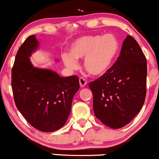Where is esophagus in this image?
<instances>
[{"mask_svg": "<svg viewBox=\"0 0 159 159\" xmlns=\"http://www.w3.org/2000/svg\"><path fill=\"white\" fill-rule=\"evenodd\" d=\"M79 83H80V86L81 87H84L86 84H87V80L85 79L84 78H79Z\"/></svg>", "mask_w": 159, "mask_h": 159, "instance_id": "34e87169", "label": "esophagus"}]
</instances>
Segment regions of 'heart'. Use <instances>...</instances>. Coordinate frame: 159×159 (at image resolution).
Wrapping results in <instances>:
<instances>
[{"label": "heart", "instance_id": "heart-1", "mask_svg": "<svg viewBox=\"0 0 159 159\" xmlns=\"http://www.w3.org/2000/svg\"><path fill=\"white\" fill-rule=\"evenodd\" d=\"M120 49L118 38L112 34L103 36H83L72 42L70 54L64 53L62 59L69 69L78 67L77 59L84 58V66L91 75H104L113 65Z\"/></svg>", "mask_w": 159, "mask_h": 159}]
</instances>
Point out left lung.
Returning <instances> with one entry per match:
<instances>
[{
  "label": "left lung",
  "mask_w": 159,
  "mask_h": 159,
  "mask_svg": "<svg viewBox=\"0 0 159 159\" xmlns=\"http://www.w3.org/2000/svg\"><path fill=\"white\" fill-rule=\"evenodd\" d=\"M147 72L146 57L137 41L127 35L110 70L89 84L95 117L112 129L129 124L144 103Z\"/></svg>",
  "instance_id": "obj_1"
}]
</instances>
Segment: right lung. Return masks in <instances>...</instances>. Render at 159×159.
Here are the masks:
<instances>
[{
    "label": "right lung",
    "instance_id": "1",
    "mask_svg": "<svg viewBox=\"0 0 159 159\" xmlns=\"http://www.w3.org/2000/svg\"><path fill=\"white\" fill-rule=\"evenodd\" d=\"M38 47L35 35H30L19 48L12 70V93L17 108L29 124L38 130L53 132L67 121L79 79L34 67L30 57Z\"/></svg>",
    "mask_w": 159,
    "mask_h": 159
}]
</instances>
